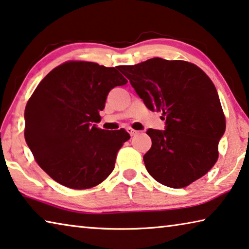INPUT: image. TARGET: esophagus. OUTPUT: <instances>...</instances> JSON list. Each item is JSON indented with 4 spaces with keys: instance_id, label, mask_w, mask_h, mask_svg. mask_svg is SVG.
Returning a JSON list of instances; mask_svg holds the SVG:
<instances>
[{
    "instance_id": "34e87169",
    "label": "esophagus",
    "mask_w": 249,
    "mask_h": 249,
    "mask_svg": "<svg viewBox=\"0 0 249 249\" xmlns=\"http://www.w3.org/2000/svg\"><path fill=\"white\" fill-rule=\"evenodd\" d=\"M127 132L131 134V136H135V135H137V134H139V131H136V129H134L132 127H128Z\"/></svg>"
}]
</instances>
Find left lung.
<instances>
[{
  "mask_svg": "<svg viewBox=\"0 0 249 249\" xmlns=\"http://www.w3.org/2000/svg\"><path fill=\"white\" fill-rule=\"evenodd\" d=\"M121 72L147 108L166 117L165 131H147L152 147L143 160L149 175L173 188L203 177L218 160V143L226 128L211 78L193 63L160 57L121 66Z\"/></svg>",
  "mask_w": 249,
  "mask_h": 249,
  "instance_id": "left-lung-1",
  "label": "left lung"
}]
</instances>
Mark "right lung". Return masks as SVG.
I'll return each instance as SVG.
<instances>
[{"instance_id": "obj_1", "label": "right lung", "mask_w": 249, "mask_h": 249, "mask_svg": "<svg viewBox=\"0 0 249 249\" xmlns=\"http://www.w3.org/2000/svg\"><path fill=\"white\" fill-rule=\"evenodd\" d=\"M121 66L68 61L39 82L25 107L24 136L36 163L63 186L88 189L108 177L129 134L96 127Z\"/></svg>"}]
</instances>
